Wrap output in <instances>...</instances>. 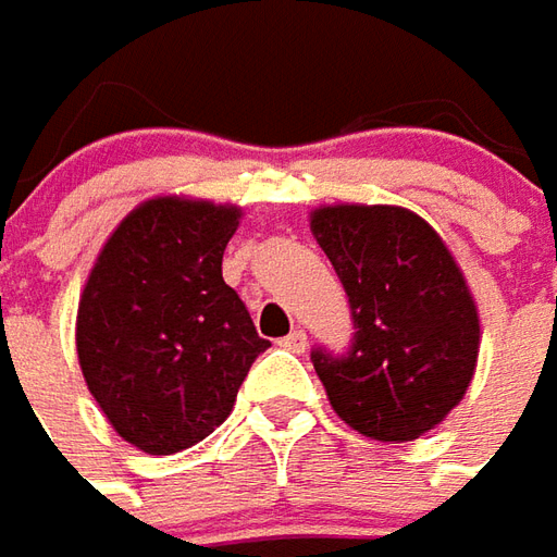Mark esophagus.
Here are the masks:
<instances>
[{"label": "esophagus", "mask_w": 557, "mask_h": 557, "mask_svg": "<svg viewBox=\"0 0 557 557\" xmlns=\"http://www.w3.org/2000/svg\"><path fill=\"white\" fill-rule=\"evenodd\" d=\"M278 346H285L287 352H297L300 356V352H306V346H309V337H306L304 331H290L287 337L278 339Z\"/></svg>", "instance_id": "obj_1"}]
</instances>
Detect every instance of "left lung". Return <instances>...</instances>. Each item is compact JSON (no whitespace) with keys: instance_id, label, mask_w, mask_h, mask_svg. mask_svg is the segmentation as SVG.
<instances>
[{"instance_id":"1","label":"left lung","mask_w":557,"mask_h":557,"mask_svg":"<svg viewBox=\"0 0 557 557\" xmlns=\"http://www.w3.org/2000/svg\"><path fill=\"white\" fill-rule=\"evenodd\" d=\"M309 230L346 287V356L312 349L339 420L376 442H413L462 401L479 361L472 290L442 235L395 205L315 208Z\"/></svg>"}]
</instances>
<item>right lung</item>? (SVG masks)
<instances>
[{
	"mask_svg": "<svg viewBox=\"0 0 557 557\" xmlns=\"http://www.w3.org/2000/svg\"><path fill=\"white\" fill-rule=\"evenodd\" d=\"M242 208L181 196L137 205L107 238L76 315L82 376L113 429L144 454H177L230 417L270 349L223 282Z\"/></svg>",
	"mask_w": 557,
	"mask_h": 557,
	"instance_id": "1",
	"label": "right lung"
}]
</instances>
